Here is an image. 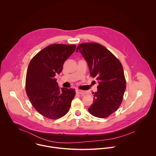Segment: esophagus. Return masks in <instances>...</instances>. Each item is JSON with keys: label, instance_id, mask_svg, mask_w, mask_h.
<instances>
[{"label": "esophagus", "instance_id": "esophagus-1", "mask_svg": "<svg viewBox=\"0 0 156 156\" xmlns=\"http://www.w3.org/2000/svg\"><path fill=\"white\" fill-rule=\"evenodd\" d=\"M77 93H79V94H82V95L87 94V93H88L87 91L82 90H79V89H77Z\"/></svg>", "mask_w": 156, "mask_h": 156}]
</instances>
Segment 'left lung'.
Here are the masks:
<instances>
[{
    "label": "left lung",
    "mask_w": 156,
    "mask_h": 156,
    "mask_svg": "<svg viewBox=\"0 0 156 156\" xmlns=\"http://www.w3.org/2000/svg\"><path fill=\"white\" fill-rule=\"evenodd\" d=\"M78 51L86 60L90 76L99 83L88 111L94 116L106 118L117 110L123 99L126 82L122 66L109 50L98 43L80 44L76 48Z\"/></svg>",
    "instance_id": "obj_1"
}]
</instances>
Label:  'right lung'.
Returning a JSON list of instances; mask_svg holds the SVG:
<instances>
[{"instance_id":"add662e5","label":"right lung","mask_w":156,"mask_h":156,"mask_svg":"<svg viewBox=\"0 0 156 156\" xmlns=\"http://www.w3.org/2000/svg\"><path fill=\"white\" fill-rule=\"evenodd\" d=\"M76 45L51 44L38 52L30 61L26 77V90L32 106L49 119L64 116L69 109L76 91L72 88L60 89L56 74L73 54Z\"/></svg>"}]
</instances>
